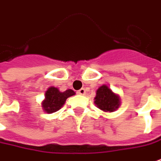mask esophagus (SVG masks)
<instances>
[{
  "instance_id": "1",
  "label": "esophagus",
  "mask_w": 161,
  "mask_h": 161,
  "mask_svg": "<svg viewBox=\"0 0 161 161\" xmlns=\"http://www.w3.org/2000/svg\"><path fill=\"white\" fill-rule=\"evenodd\" d=\"M77 93H78L79 95H85V94H86V90H85V88H80V90L77 91Z\"/></svg>"
}]
</instances>
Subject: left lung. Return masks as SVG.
<instances>
[{
	"label": "left lung",
	"instance_id": "1",
	"mask_svg": "<svg viewBox=\"0 0 161 161\" xmlns=\"http://www.w3.org/2000/svg\"><path fill=\"white\" fill-rule=\"evenodd\" d=\"M95 103L97 107L104 112H113L119 106V97L106 86L103 85L97 90Z\"/></svg>",
	"mask_w": 161,
	"mask_h": 161
}]
</instances>
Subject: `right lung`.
<instances>
[{
  "label": "right lung",
  "mask_w": 161,
  "mask_h": 161,
  "mask_svg": "<svg viewBox=\"0 0 161 161\" xmlns=\"http://www.w3.org/2000/svg\"><path fill=\"white\" fill-rule=\"evenodd\" d=\"M74 91L67 89L64 92H60L58 88L50 87L45 94V100L42 102V107L45 112L52 113L58 111L64 105L66 99L74 95Z\"/></svg>",
  "instance_id": "add662e5"
}]
</instances>
